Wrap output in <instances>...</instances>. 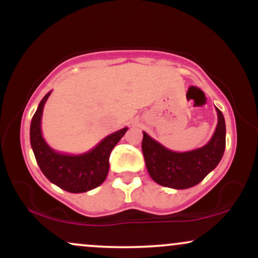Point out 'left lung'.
I'll return each instance as SVG.
<instances>
[{"label": "left lung", "instance_id": "1", "mask_svg": "<svg viewBox=\"0 0 258 258\" xmlns=\"http://www.w3.org/2000/svg\"><path fill=\"white\" fill-rule=\"evenodd\" d=\"M218 122L206 146L185 153L167 149L143 132L142 150L150 177L162 186L186 189L194 186L217 166L226 149V122L216 108Z\"/></svg>", "mask_w": 258, "mask_h": 258}]
</instances>
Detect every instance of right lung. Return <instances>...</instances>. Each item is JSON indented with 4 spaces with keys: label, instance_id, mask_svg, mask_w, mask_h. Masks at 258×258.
<instances>
[{
    "label": "right lung",
    "instance_id": "1",
    "mask_svg": "<svg viewBox=\"0 0 258 258\" xmlns=\"http://www.w3.org/2000/svg\"><path fill=\"white\" fill-rule=\"evenodd\" d=\"M43 97L34 114L30 126V143L41 171L49 182L70 193H85L104 182L109 172V156L128 128L120 130L105 137L97 147L81 155L57 153L44 142L41 133V119L46 100Z\"/></svg>",
    "mask_w": 258,
    "mask_h": 258
}]
</instances>
